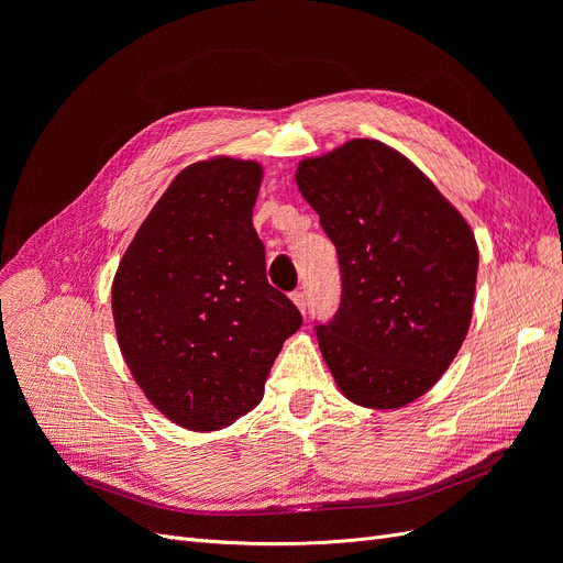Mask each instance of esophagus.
Segmentation results:
<instances>
[{
  "label": "esophagus",
  "mask_w": 563,
  "mask_h": 563,
  "mask_svg": "<svg viewBox=\"0 0 563 563\" xmlns=\"http://www.w3.org/2000/svg\"><path fill=\"white\" fill-rule=\"evenodd\" d=\"M291 300L296 302V308H298L300 312H305V310H308V296H305V291H294Z\"/></svg>",
  "instance_id": "esophagus-1"
}]
</instances>
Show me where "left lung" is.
Masks as SVG:
<instances>
[{"label": "left lung", "mask_w": 563, "mask_h": 563, "mask_svg": "<svg viewBox=\"0 0 563 563\" xmlns=\"http://www.w3.org/2000/svg\"><path fill=\"white\" fill-rule=\"evenodd\" d=\"M296 183L340 263V305L317 323L343 395L399 408L424 395L472 321L474 234L432 180L385 143L354 139L302 159Z\"/></svg>", "instance_id": "1"}]
</instances>
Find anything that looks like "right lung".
Masks as SVG:
<instances>
[{
	"instance_id": "add662e5",
	"label": "right lung",
	"mask_w": 563,
	"mask_h": 563,
	"mask_svg": "<svg viewBox=\"0 0 563 563\" xmlns=\"http://www.w3.org/2000/svg\"><path fill=\"white\" fill-rule=\"evenodd\" d=\"M263 168L216 157L183 168L117 267L112 317L135 383L185 430L213 432L261 404L302 317L265 277L251 213Z\"/></svg>"
}]
</instances>
